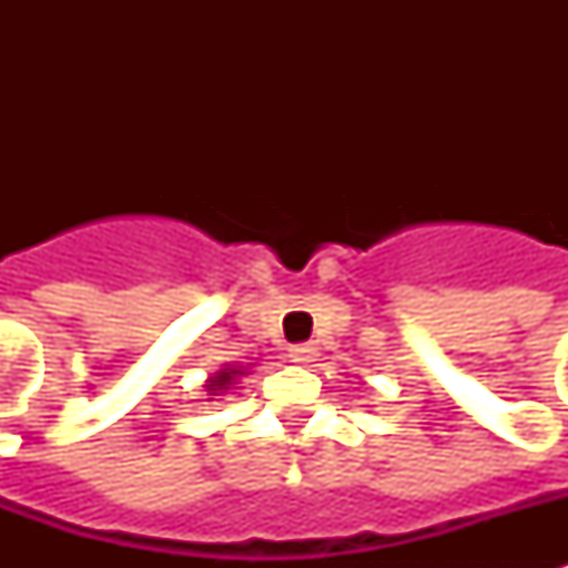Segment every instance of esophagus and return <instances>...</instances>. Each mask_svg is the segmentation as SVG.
<instances>
[{
  "label": "esophagus",
  "instance_id": "1",
  "mask_svg": "<svg viewBox=\"0 0 568 568\" xmlns=\"http://www.w3.org/2000/svg\"><path fill=\"white\" fill-rule=\"evenodd\" d=\"M315 356H318V347L315 345H294L292 351H288V359L297 365H310Z\"/></svg>",
  "mask_w": 568,
  "mask_h": 568
}]
</instances>
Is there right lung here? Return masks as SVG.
Instances as JSON below:
<instances>
[{
    "label": "right lung",
    "mask_w": 568,
    "mask_h": 568,
    "mask_svg": "<svg viewBox=\"0 0 568 568\" xmlns=\"http://www.w3.org/2000/svg\"><path fill=\"white\" fill-rule=\"evenodd\" d=\"M244 374H250V372H244V368H241V365H223L221 372H214L212 377L205 379V400H212L214 395H226V392H230L232 386H235V383H239L241 377H244Z\"/></svg>",
    "instance_id": "right-lung-1"
}]
</instances>
